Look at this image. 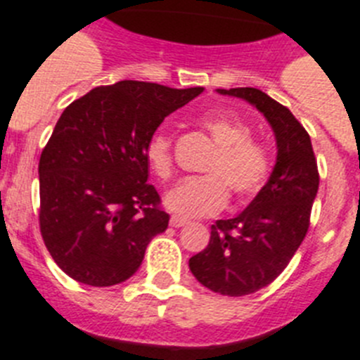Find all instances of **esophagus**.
<instances>
[{"label": "esophagus", "mask_w": 360, "mask_h": 360, "mask_svg": "<svg viewBox=\"0 0 360 360\" xmlns=\"http://www.w3.org/2000/svg\"><path fill=\"white\" fill-rule=\"evenodd\" d=\"M184 224H188V220L183 219V217L174 215L172 219H170V226H172V228H181V226H184Z\"/></svg>", "instance_id": "esophagus-1"}]
</instances>
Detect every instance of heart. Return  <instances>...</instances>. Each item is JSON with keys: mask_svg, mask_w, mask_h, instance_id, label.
<instances>
[{"mask_svg": "<svg viewBox=\"0 0 360 360\" xmlns=\"http://www.w3.org/2000/svg\"><path fill=\"white\" fill-rule=\"evenodd\" d=\"M199 127L217 145L215 154L204 165V176L183 179L165 197L172 212L184 217H206L220 212L229 192L248 200L260 192L271 170V158L260 141L252 140L245 122L226 112H210L199 118ZM145 160L152 174L167 181L174 174L172 140L154 132L145 143Z\"/></svg>", "mask_w": 360, "mask_h": 360, "instance_id": "b5f03b06", "label": "heart"}]
</instances>
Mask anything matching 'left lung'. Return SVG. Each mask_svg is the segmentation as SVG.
<instances>
[{"label": "left lung", "mask_w": 360, "mask_h": 360, "mask_svg": "<svg viewBox=\"0 0 360 360\" xmlns=\"http://www.w3.org/2000/svg\"><path fill=\"white\" fill-rule=\"evenodd\" d=\"M257 105L276 134L278 158L267 184L233 219L217 220L190 271L222 296H248L273 283L289 265L310 226L319 170L310 136L296 116L255 87L219 89Z\"/></svg>", "instance_id": "left-lung-1"}]
</instances>
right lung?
<instances>
[{"mask_svg":"<svg viewBox=\"0 0 360 360\" xmlns=\"http://www.w3.org/2000/svg\"><path fill=\"white\" fill-rule=\"evenodd\" d=\"M200 93L122 80L64 109L39 160V228L68 276L111 287L140 269L148 242L170 220L147 183L145 143Z\"/></svg>","mask_w":360,"mask_h":360,"instance_id":"obj_1","label":"right lung"}]
</instances>
